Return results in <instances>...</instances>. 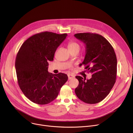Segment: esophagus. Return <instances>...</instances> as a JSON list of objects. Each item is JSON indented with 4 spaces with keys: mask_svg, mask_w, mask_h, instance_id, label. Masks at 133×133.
<instances>
[{
    "mask_svg": "<svg viewBox=\"0 0 133 133\" xmlns=\"http://www.w3.org/2000/svg\"><path fill=\"white\" fill-rule=\"evenodd\" d=\"M75 78V76L72 75H68V79L70 80Z\"/></svg>",
    "mask_w": 133,
    "mask_h": 133,
    "instance_id": "esophagus-1",
    "label": "esophagus"
}]
</instances>
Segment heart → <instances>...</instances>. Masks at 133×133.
<instances>
[{"mask_svg":"<svg viewBox=\"0 0 133 133\" xmlns=\"http://www.w3.org/2000/svg\"><path fill=\"white\" fill-rule=\"evenodd\" d=\"M68 47L70 51H73V50H79L80 48V45L75 41L71 40L68 43Z\"/></svg>","mask_w":133,"mask_h":133,"instance_id":"b5f03b06","label":"heart"}]
</instances>
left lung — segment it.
Returning <instances> with one entry per match:
<instances>
[{
	"label": "left lung",
	"mask_w": 133,
	"mask_h": 133,
	"mask_svg": "<svg viewBox=\"0 0 133 133\" xmlns=\"http://www.w3.org/2000/svg\"><path fill=\"white\" fill-rule=\"evenodd\" d=\"M75 37L86 45L84 65L92 74L90 79L76 76L79 85L75 93L81 101L96 104L104 99L114 87L117 77V60L114 49L103 36L93 33L76 34Z\"/></svg>",
	"instance_id": "8db88e82"
}]
</instances>
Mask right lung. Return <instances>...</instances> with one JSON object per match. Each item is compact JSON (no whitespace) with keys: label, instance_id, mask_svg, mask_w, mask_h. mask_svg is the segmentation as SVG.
Masks as SVG:
<instances>
[{"label":"right lung","instance_id":"right-lung-1","mask_svg":"<svg viewBox=\"0 0 133 133\" xmlns=\"http://www.w3.org/2000/svg\"><path fill=\"white\" fill-rule=\"evenodd\" d=\"M45 31L26 39L20 47L15 60L17 82L24 95L35 103H49L57 96L66 82V74H52L48 71L49 61L67 36Z\"/></svg>","mask_w":133,"mask_h":133}]
</instances>
